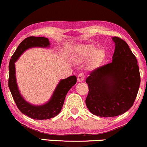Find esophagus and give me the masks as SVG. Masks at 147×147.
<instances>
[{"instance_id": "esophagus-1", "label": "esophagus", "mask_w": 147, "mask_h": 147, "mask_svg": "<svg viewBox=\"0 0 147 147\" xmlns=\"http://www.w3.org/2000/svg\"><path fill=\"white\" fill-rule=\"evenodd\" d=\"M84 80V73L79 74L78 76V82H83Z\"/></svg>"}]
</instances>
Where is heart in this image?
Instances as JSON below:
<instances>
[{
    "instance_id": "b5f03b06",
    "label": "heart",
    "mask_w": 147,
    "mask_h": 147,
    "mask_svg": "<svg viewBox=\"0 0 147 147\" xmlns=\"http://www.w3.org/2000/svg\"><path fill=\"white\" fill-rule=\"evenodd\" d=\"M105 56L106 52L103 49H95L94 46L89 44L78 46L74 53V60L78 63H82L89 58V65L92 68L100 65Z\"/></svg>"
}]
</instances>
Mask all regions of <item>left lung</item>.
<instances>
[{"label":"left lung","mask_w":147,"mask_h":147,"mask_svg":"<svg viewBox=\"0 0 147 147\" xmlns=\"http://www.w3.org/2000/svg\"><path fill=\"white\" fill-rule=\"evenodd\" d=\"M115 51L112 63L91 72L86 78L87 109L100 117L118 116L133 105L140 84L137 58L129 46L119 37L112 38Z\"/></svg>","instance_id":"8db88e82"}]
</instances>
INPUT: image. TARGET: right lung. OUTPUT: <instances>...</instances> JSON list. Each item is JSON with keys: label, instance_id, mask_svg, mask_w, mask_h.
<instances>
[{"label": "right lung", "instance_id": "obj_1", "mask_svg": "<svg viewBox=\"0 0 147 147\" xmlns=\"http://www.w3.org/2000/svg\"><path fill=\"white\" fill-rule=\"evenodd\" d=\"M50 46L49 39L45 37L29 36L23 40L12 55L9 63L8 86L13 99L19 110L24 115L35 120H47L56 116L61 112L66 94L77 82L75 75L61 80L55 88L49 102L41 106H34L26 101L18 89L15 77V63L28 49L32 47L46 48Z\"/></svg>", "mask_w": 147, "mask_h": 147}]
</instances>
